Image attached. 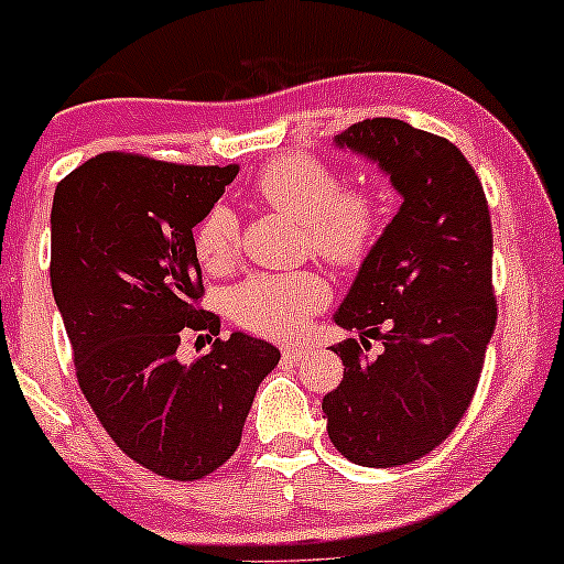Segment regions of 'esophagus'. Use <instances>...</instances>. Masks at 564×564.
I'll return each mask as SVG.
<instances>
[{
  "label": "esophagus",
  "instance_id": "1",
  "mask_svg": "<svg viewBox=\"0 0 564 564\" xmlns=\"http://www.w3.org/2000/svg\"><path fill=\"white\" fill-rule=\"evenodd\" d=\"M303 355L305 351L300 349V346H283V360L286 362H297Z\"/></svg>",
  "mask_w": 564,
  "mask_h": 564
}]
</instances>
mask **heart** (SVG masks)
<instances>
[{
    "label": "heart",
    "instance_id": "1",
    "mask_svg": "<svg viewBox=\"0 0 564 564\" xmlns=\"http://www.w3.org/2000/svg\"><path fill=\"white\" fill-rule=\"evenodd\" d=\"M256 191L275 209L305 224L316 253L338 267L366 259L382 231V202L368 187H340V176L308 155L270 161ZM198 261L224 270L240 250L235 209L215 204L193 235ZM329 303V283L316 272H253L226 292V311L240 327L267 338H294Z\"/></svg>",
    "mask_w": 564,
    "mask_h": 564
}]
</instances>
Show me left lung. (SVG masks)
I'll list each match as a JSON object with an SVG mask.
<instances>
[{
    "label": "left lung",
    "instance_id": "obj_1",
    "mask_svg": "<svg viewBox=\"0 0 564 564\" xmlns=\"http://www.w3.org/2000/svg\"><path fill=\"white\" fill-rule=\"evenodd\" d=\"M335 144L371 158L403 204L362 261L335 324L382 339L333 346L344 382L322 401L329 442L360 466H401L440 447L475 398L497 327L491 215L456 144L401 119L351 124Z\"/></svg>",
    "mask_w": 564,
    "mask_h": 564
}]
</instances>
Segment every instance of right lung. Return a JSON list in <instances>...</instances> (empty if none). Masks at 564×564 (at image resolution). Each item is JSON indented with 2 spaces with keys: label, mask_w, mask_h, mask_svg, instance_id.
Segmentation results:
<instances>
[{
  "label": "right lung",
  "mask_w": 564,
  "mask_h": 564,
  "mask_svg": "<svg viewBox=\"0 0 564 564\" xmlns=\"http://www.w3.org/2000/svg\"><path fill=\"white\" fill-rule=\"evenodd\" d=\"M237 172L104 152L56 185L51 207V292L78 388L119 451L169 480H202L235 456L256 390L281 360L246 333L176 360L182 335L220 333L198 305L193 226Z\"/></svg>",
  "instance_id": "obj_1"
}]
</instances>
